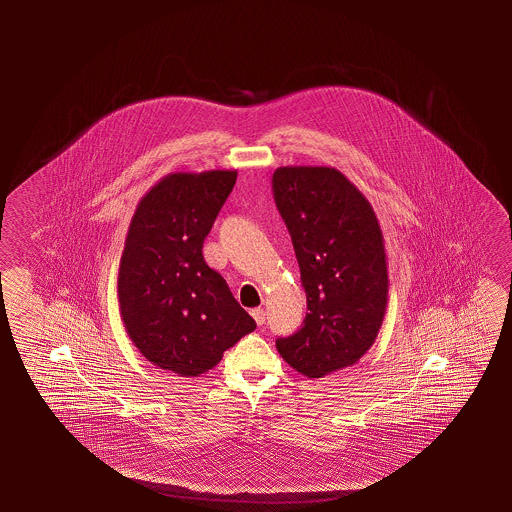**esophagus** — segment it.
I'll return each instance as SVG.
<instances>
[{
	"label": "esophagus",
	"instance_id": "obj_1",
	"mask_svg": "<svg viewBox=\"0 0 512 512\" xmlns=\"http://www.w3.org/2000/svg\"><path fill=\"white\" fill-rule=\"evenodd\" d=\"M251 316L254 317L256 325L261 326L263 323H265V312H263L261 308H252Z\"/></svg>",
	"mask_w": 512,
	"mask_h": 512
}]
</instances>
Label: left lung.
Here are the masks:
<instances>
[{"instance_id":"8db88e82","label":"left lung","mask_w":512,"mask_h":512,"mask_svg":"<svg viewBox=\"0 0 512 512\" xmlns=\"http://www.w3.org/2000/svg\"><path fill=\"white\" fill-rule=\"evenodd\" d=\"M274 200L298 258L308 314L279 355L308 379L354 366L377 339L388 307V258L372 204L341 171L283 166Z\"/></svg>"}]
</instances>
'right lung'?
I'll use <instances>...</instances> for the list:
<instances>
[{"mask_svg": "<svg viewBox=\"0 0 512 512\" xmlns=\"http://www.w3.org/2000/svg\"><path fill=\"white\" fill-rule=\"evenodd\" d=\"M238 171L169 173L140 198L124 240L117 294L122 323L160 370L198 377L256 323L202 247Z\"/></svg>", "mask_w": 512, "mask_h": 512, "instance_id": "1", "label": "right lung"}]
</instances>
